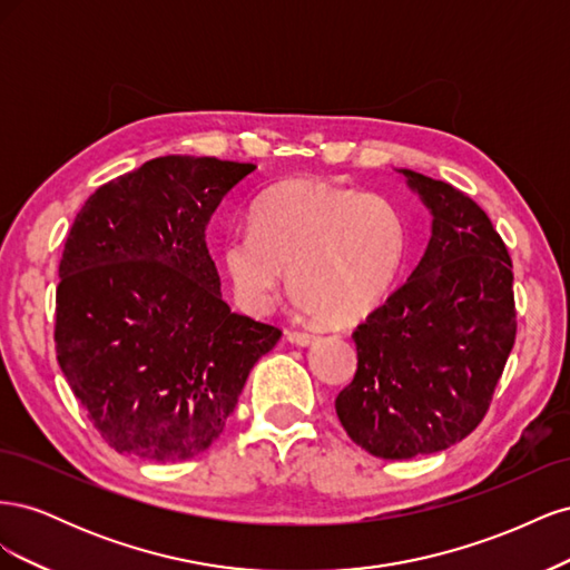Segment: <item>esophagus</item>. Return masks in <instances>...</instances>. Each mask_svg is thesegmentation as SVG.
Here are the masks:
<instances>
[{"label":"esophagus","mask_w":570,"mask_h":570,"mask_svg":"<svg viewBox=\"0 0 570 570\" xmlns=\"http://www.w3.org/2000/svg\"><path fill=\"white\" fill-rule=\"evenodd\" d=\"M287 337H289V342L299 344V347H306V344H312L316 340V333L314 331H292Z\"/></svg>","instance_id":"esophagus-1"}]
</instances>
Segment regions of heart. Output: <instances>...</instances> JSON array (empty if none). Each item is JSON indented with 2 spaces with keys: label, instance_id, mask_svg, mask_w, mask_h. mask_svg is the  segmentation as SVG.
Segmentation results:
<instances>
[{
  "label": "heart",
  "instance_id": "1",
  "mask_svg": "<svg viewBox=\"0 0 570 570\" xmlns=\"http://www.w3.org/2000/svg\"><path fill=\"white\" fill-rule=\"evenodd\" d=\"M409 256V226L387 197L321 180H292L258 197L252 230H233L220 264L237 302L266 314L289 266L297 304L350 325L381 306Z\"/></svg>",
  "mask_w": 570,
  "mask_h": 570
}]
</instances>
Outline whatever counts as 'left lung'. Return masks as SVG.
<instances>
[{
    "label": "left lung",
    "mask_w": 570,
    "mask_h": 570,
    "mask_svg": "<svg viewBox=\"0 0 570 570\" xmlns=\"http://www.w3.org/2000/svg\"><path fill=\"white\" fill-rule=\"evenodd\" d=\"M433 216L409 281L354 331L356 373L335 411L373 456L413 459L471 435L515 340L513 273L502 237L450 183L402 168Z\"/></svg>",
    "instance_id": "1"
}]
</instances>
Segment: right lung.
Here are the masks:
<instances>
[{
	"mask_svg": "<svg viewBox=\"0 0 570 570\" xmlns=\"http://www.w3.org/2000/svg\"><path fill=\"white\" fill-rule=\"evenodd\" d=\"M256 166L159 157L101 185L66 237L57 358L120 454L187 461L216 442L281 327L230 312L206 226Z\"/></svg>",
	"mask_w": 570,
	"mask_h": 570,
	"instance_id": "right-lung-1",
	"label": "right lung"
}]
</instances>
